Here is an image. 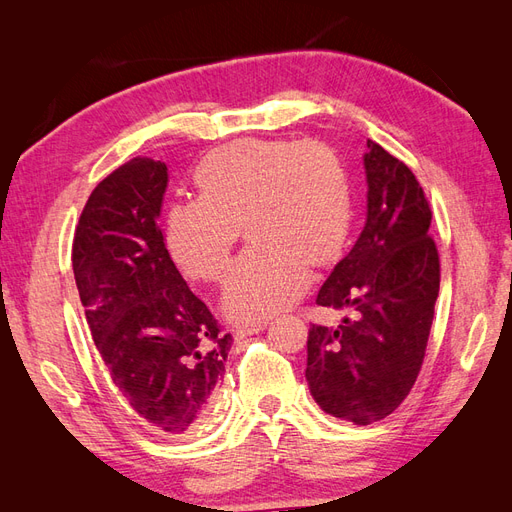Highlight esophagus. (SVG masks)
I'll return each mask as SVG.
<instances>
[{
  "label": "esophagus",
  "mask_w": 512,
  "mask_h": 512,
  "mask_svg": "<svg viewBox=\"0 0 512 512\" xmlns=\"http://www.w3.org/2000/svg\"><path fill=\"white\" fill-rule=\"evenodd\" d=\"M267 320H256V322H252V324H245V327H241L239 331H237V339H243V337H247V335H256V333H260V331H265L267 329Z\"/></svg>",
  "instance_id": "obj_1"
}]
</instances>
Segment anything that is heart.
Here are the masks:
<instances>
[{
    "instance_id": "b5f03b06",
    "label": "heart",
    "mask_w": 512,
    "mask_h": 512,
    "mask_svg": "<svg viewBox=\"0 0 512 512\" xmlns=\"http://www.w3.org/2000/svg\"><path fill=\"white\" fill-rule=\"evenodd\" d=\"M196 200L164 220L170 260L196 282H222L243 228L252 250L222 294L235 322L267 318L301 297L310 269L331 267L352 228V190L335 149L290 138H237L194 170Z\"/></svg>"
}]
</instances>
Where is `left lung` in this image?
I'll return each mask as SVG.
<instances>
[{
    "label": "left lung",
    "instance_id": "8db88e82",
    "mask_svg": "<svg viewBox=\"0 0 512 512\" xmlns=\"http://www.w3.org/2000/svg\"><path fill=\"white\" fill-rule=\"evenodd\" d=\"M367 220L316 303L352 307L337 327L312 324L305 378L316 404L354 425L389 416L421 371L440 290L431 209L412 170L367 141Z\"/></svg>",
    "mask_w": 512,
    "mask_h": 512
}]
</instances>
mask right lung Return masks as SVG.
<instances>
[{
	"label": "right lung",
	"mask_w": 512,
	"mask_h": 512,
	"mask_svg": "<svg viewBox=\"0 0 512 512\" xmlns=\"http://www.w3.org/2000/svg\"><path fill=\"white\" fill-rule=\"evenodd\" d=\"M168 168L132 158L91 192L72 269L91 337L143 423L188 436L215 406L232 335L170 260L158 218Z\"/></svg>",
	"instance_id": "1"
}]
</instances>
